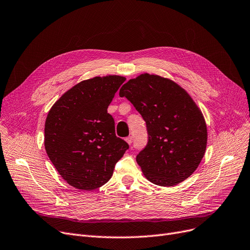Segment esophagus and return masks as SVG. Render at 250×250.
Segmentation results:
<instances>
[{"label": "esophagus", "instance_id": "esophagus-1", "mask_svg": "<svg viewBox=\"0 0 250 250\" xmlns=\"http://www.w3.org/2000/svg\"><path fill=\"white\" fill-rule=\"evenodd\" d=\"M125 141H126V143L128 144V145H131L132 144V142H133V137H126L125 138Z\"/></svg>", "mask_w": 250, "mask_h": 250}]
</instances>
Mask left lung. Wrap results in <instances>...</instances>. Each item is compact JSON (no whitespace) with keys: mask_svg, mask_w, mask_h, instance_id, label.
<instances>
[{"mask_svg":"<svg viewBox=\"0 0 250 250\" xmlns=\"http://www.w3.org/2000/svg\"><path fill=\"white\" fill-rule=\"evenodd\" d=\"M146 123L148 142L136 161L144 176L173 187L197 170L205 154L207 125L195 101L176 82L141 74L119 90Z\"/></svg>","mask_w":250,"mask_h":250,"instance_id":"1","label":"left lung"}]
</instances>
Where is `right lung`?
<instances>
[{
  "instance_id": "obj_1",
  "label": "right lung",
  "mask_w": 250,
  "mask_h": 250,
  "mask_svg": "<svg viewBox=\"0 0 250 250\" xmlns=\"http://www.w3.org/2000/svg\"><path fill=\"white\" fill-rule=\"evenodd\" d=\"M125 78L83 80L53 104L46 117L44 146L59 174L70 186L92 190L109 181L128 144L115 135L107 108Z\"/></svg>"
}]
</instances>
